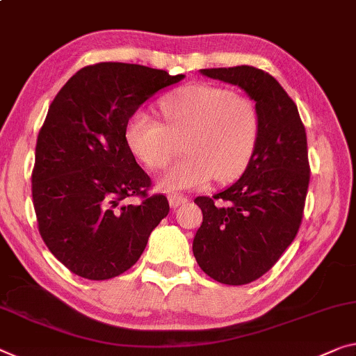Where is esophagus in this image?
I'll return each instance as SVG.
<instances>
[{
    "label": "esophagus",
    "mask_w": 356,
    "mask_h": 356,
    "mask_svg": "<svg viewBox=\"0 0 356 356\" xmlns=\"http://www.w3.org/2000/svg\"><path fill=\"white\" fill-rule=\"evenodd\" d=\"M188 200H189L188 197H184L181 194H177V193L168 194V202H170V205L173 207V209H177V207L186 204V202H188Z\"/></svg>",
    "instance_id": "34e87169"
}]
</instances>
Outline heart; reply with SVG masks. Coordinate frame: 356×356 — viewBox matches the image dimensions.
<instances>
[{
  "label": "heart",
  "instance_id": "heart-1",
  "mask_svg": "<svg viewBox=\"0 0 356 356\" xmlns=\"http://www.w3.org/2000/svg\"><path fill=\"white\" fill-rule=\"evenodd\" d=\"M165 124L134 113L125 136L135 156L152 170L165 168L184 140L186 156L161 179L167 189H197L215 177L232 181L247 168L261 132L259 111L247 97L220 86L189 84L161 100Z\"/></svg>",
  "mask_w": 356,
  "mask_h": 356
}]
</instances>
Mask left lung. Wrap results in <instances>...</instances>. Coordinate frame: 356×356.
Masks as SVG:
<instances>
[{"label": "left lung", "instance_id": "left-lung-1", "mask_svg": "<svg viewBox=\"0 0 356 356\" xmlns=\"http://www.w3.org/2000/svg\"><path fill=\"white\" fill-rule=\"evenodd\" d=\"M200 74L240 87L259 111V140L242 177L194 200L204 213L193 242L197 264L224 285H247L272 269L299 231L310 179L307 136L296 103L266 71L242 65Z\"/></svg>", "mask_w": 356, "mask_h": 356}]
</instances>
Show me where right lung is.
Returning a JSON list of instances; mask_svg holds the SVG:
<instances>
[{"instance_id":"1","label":"right lung","mask_w":356,"mask_h":356,"mask_svg":"<svg viewBox=\"0 0 356 356\" xmlns=\"http://www.w3.org/2000/svg\"><path fill=\"white\" fill-rule=\"evenodd\" d=\"M183 78L103 62L71 76L49 106L36 141L33 205L47 248L76 275L108 280L129 270L170 211L165 195L146 194L151 178L125 129L147 98ZM132 196L140 204H130Z\"/></svg>"}]
</instances>
